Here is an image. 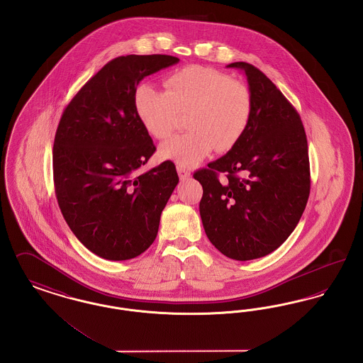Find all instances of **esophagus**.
Here are the masks:
<instances>
[{"label": "esophagus", "mask_w": 363, "mask_h": 363, "mask_svg": "<svg viewBox=\"0 0 363 363\" xmlns=\"http://www.w3.org/2000/svg\"><path fill=\"white\" fill-rule=\"evenodd\" d=\"M177 173H179V177L180 180H189L191 177V173L189 169H186V167H182V165H177Z\"/></svg>", "instance_id": "1"}]
</instances>
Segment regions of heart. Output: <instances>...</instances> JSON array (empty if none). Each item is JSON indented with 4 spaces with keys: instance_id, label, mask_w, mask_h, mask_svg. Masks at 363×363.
Listing matches in <instances>:
<instances>
[{
    "instance_id": "b5f03b06",
    "label": "heart",
    "mask_w": 363,
    "mask_h": 363,
    "mask_svg": "<svg viewBox=\"0 0 363 363\" xmlns=\"http://www.w3.org/2000/svg\"><path fill=\"white\" fill-rule=\"evenodd\" d=\"M134 111L145 131L158 140L169 138L179 116L186 115L189 131L165 142L160 155L191 167L214 147L221 153L235 147L250 124L252 96L245 83L213 68L190 65L165 77L164 93L140 84Z\"/></svg>"
}]
</instances>
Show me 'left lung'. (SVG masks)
Here are the masks:
<instances>
[{
	"label": "left lung",
	"mask_w": 363,
	"mask_h": 363,
	"mask_svg": "<svg viewBox=\"0 0 363 363\" xmlns=\"http://www.w3.org/2000/svg\"><path fill=\"white\" fill-rule=\"evenodd\" d=\"M247 77L252 113L242 139L209 168L194 173L203 189L199 213L211 245L250 261L280 247L298 225L310 194V164L301 116L269 77L232 62ZM227 172L220 184L218 172Z\"/></svg>",
	"instance_id": "8db88e82"
}]
</instances>
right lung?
<instances>
[{"label": "right lung", "mask_w": 363, "mask_h": 363, "mask_svg": "<svg viewBox=\"0 0 363 363\" xmlns=\"http://www.w3.org/2000/svg\"><path fill=\"white\" fill-rule=\"evenodd\" d=\"M177 62L167 55L115 58L60 118L53 146L58 206L79 242L101 258L125 261L150 247L179 183L171 161L138 171L155 146L134 111L139 82Z\"/></svg>", "instance_id": "add662e5"}]
</instances>
